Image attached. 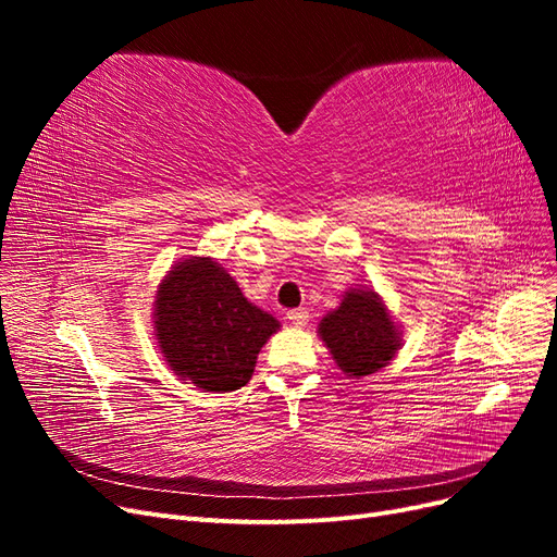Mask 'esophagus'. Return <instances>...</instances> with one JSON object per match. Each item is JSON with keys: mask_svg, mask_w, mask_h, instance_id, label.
<instances>
[{"mask_svg": "<svg viewBox=\"0 0 557 557\" xmlns=\"http://www.w3.org/2000/svg\"><path fill=\"white\" fill-rule=\"evenodd\" d=\"M288 320L295 327H305L309 323V311L307 309H293V311H288Z\"/></svg>", "mask_w": 557, "mask_h": 557, "instance_id": "obj_1", "label": "esophagus"}]
</instances>
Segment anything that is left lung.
Here are the masks:
<instances>
[{"instance_id":"left-lung-1","label":"left lung","mask_w":557,"mask_h":557,"mask_svg":"<svg viewBox=\"0 0 557 557\" xmlns=\"http://www.w3.org/2000/svg\"><path fill=\"white\" fill-rule=\"evenodd\" d=\"M318 332L334 362L348 376L379 372L395 358L399 348L395 323L387 315L381 297L372 290L346 293L342 307L320 320Z\"/></svg>"}]
</instances>
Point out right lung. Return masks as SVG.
Wrapping results in <instances>:
<instances>
[{
  "mask_svg": "<svg viewBox=\"0 0 557 557\" xmlns=\"http://www.w3.org/2000/svg\"><path fill=\"white\" fill-rule=\"evenodd\" d=\"M278 327L211 258L185 260L160 283L156 330L164 360L207 393L246 385L260 348Z\"/></svg>",
  "mask_w": 557,
  "mask_h": 557,
  "instance_id": "obj_1",
  "label": "right lung"
}]
</instances>
